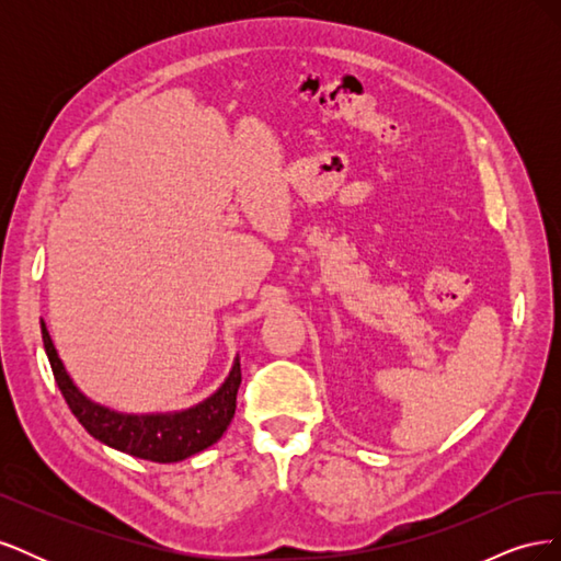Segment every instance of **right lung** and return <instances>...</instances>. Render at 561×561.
I'll return each instance as SVG.
<instances>
[{
    "mask_svg": "<svg viewBox=\"0 0 561 561\" xmlns=\"http://www.w3.org/2000/svg\"><path fill=\"white\" fill-rule=\"evenodd\" d=\"M42 339L48 355L50 369H54L56 383L79 423L95 439L105 443L118 451L145 458L157 463H175L201 449L210 447L225 435L227 426L236 412V393L241 386V363L236 360L229 379L217 390L213 398L201 402L192 410L180 414H159V416H126L105 410L83 398L58 358L50 342L48 330L42 322Z\"/></svg>",
    "mask_w": 561,
    "mask_h": 561,
    "instance_id": "obj_1",
    "label": "right lung"
}]
</instances>
